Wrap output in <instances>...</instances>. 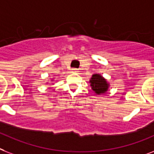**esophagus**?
Listing matches in <instances>:
<instances>
[{
	"mask_svg": "<svg viewBox=\"0 0 154 154\" xmlns=\"http://www.w3.org/2000/svg\"><path fill=\"white\" fill-rule=\"evenodd\" d=\"M72 71H73V73H77V72H78V69H72Z\"/></svg>",
	"mask_w": 154,
	"mask_h": 154,
	"instance_id": "34e87169",
	"label": "esophagus"
}]
</instances>
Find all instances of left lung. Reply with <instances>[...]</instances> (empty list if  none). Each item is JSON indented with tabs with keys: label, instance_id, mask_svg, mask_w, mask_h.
<instances>
[{
	"label": "left lung",
	"instance_id": "8db88e82",
	"mask_svg": "<svg viewBox=\"0 0 154 154\" xmlns=\"http://www.w3.org/2000/svg\"><path fill=\"white\" fill-rule=\"evenodd\" d=\"M89 83L92 89L97 95L104 94L107 92L110 86L109 83H107V80L99 73H95L92 75Z\"/></svg>",
	"mask_w": 154,
	"mask_h": 154
}]
</instances>
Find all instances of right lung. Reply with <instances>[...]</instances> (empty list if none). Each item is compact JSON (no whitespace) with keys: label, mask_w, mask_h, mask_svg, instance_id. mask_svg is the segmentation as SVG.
<instances>
[{"label":"right lung","mask_w":154,"mask_h":154,"mask_svg":"<svg viewBox=\"0 0 154 154\" xmlns=\"http://www.w3.org/2000/svg\"><path fill=\"white\" fill-rule=\"evenodd\" d=\"M53 81V80H52V81Z\"/></svg>","instance_id":"obj_1"}]
</instances>
